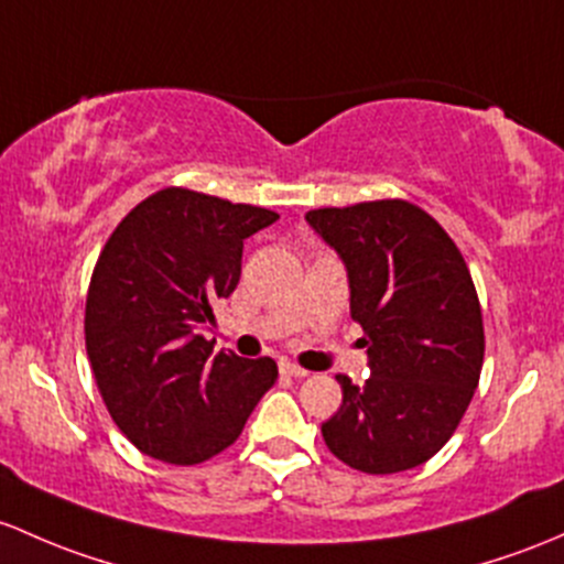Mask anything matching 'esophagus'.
Masks as SVG:
<instances>
[{
  "instance_id": "obj_1",
  "label": "esophagus",
  "mask_w": 564,
  "mask_h": 564,
  "mask_svg": "<svg viewBox=\"0 0 564 564\" xmlns=\"http://www.w3.org/2000/svg\"><path fill=\"white\" fill-rule=\"evenodd\" d=\"M281 372L283 376H289V378H305L307 376V370L305 367H300V365H294V361H289V359H281Z\"/></svg>"
}]
</instances>
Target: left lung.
<instances>
[{"label": "left lung", "instance_id": "left-lung-1", "mask_svg": "<svg viewBox=\"0 0 564 564\" xmlns=\"http://www.w3.org/2000/svg\"><path fill=\"white\" fill-rule=\"evenodd\" d=\"M307 224L343 259L351 318L372 376H337L343 405L322 424L348 467L387 476L424 465L454 435L484 365L481 302L446 229L405 199L318 207Z\"/></svg>", "mask_w": 564, "mask_h": 564}]
</instances>
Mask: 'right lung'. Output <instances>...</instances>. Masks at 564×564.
Returning <instances> with one entry per match:
<instances>
[{"instance_id":"1","label":"right lung","mask_w":564,"mask_h":564,"mask_svg":"<svg viewBox=\"0 0 564 564\" xmlns=\"http://www.w3.org/2000/svg\"><path fill=\"white\" fill-rule=\"evenodd\" d=\"M278 213L170 186L127 213L94 267L86 351L118 430L153 459L197 465L240 437L275 383L270 357L218 354L199 327L240 281L242 240Z\"/></svg>"}]
</instances>
